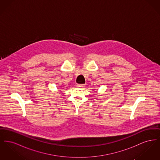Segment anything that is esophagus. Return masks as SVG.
I'll return each instance as SVG.
<instances>
[{
	"label": "esophagus",
	"instance_id": "1",
	"mask_svg": "<svg viewBox=\"0 0 160 160\" xmlns=\"http://www.w3.org/2000/svg\"><path fill=\"white\" fill-rule=\"evenodd\" d=\"M77 87H78V88H84V86H85V85L84 84H77Z\"/></svg>",
	"mask_w": 160,
	"mask_h": 160
}]
</instances>
